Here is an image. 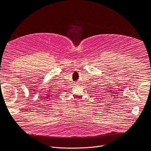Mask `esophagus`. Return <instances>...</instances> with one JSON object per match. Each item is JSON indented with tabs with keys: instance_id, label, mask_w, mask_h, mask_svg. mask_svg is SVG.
I'll return each instance as SVG.
<instances>
[{
	"instance_id": "34e87169",
	"label": "esophagus",
	"mask_w": 151,
	"mask_h": 151,
	"mask_svg": "<svg viewBox=\"0 0 151 151\" xmlns=\"http://www.w3.org/2000/svg\"><path fill=\"white\" fill-rule=\"evenodd\" d=\"M76 83H77V82H76Z\"/></svg>"
}]
</instances>
